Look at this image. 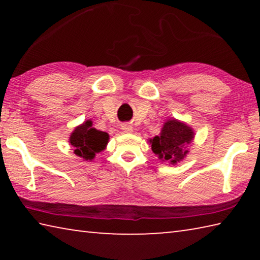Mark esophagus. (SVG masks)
Listing matches in <instances>:
<instances>
[{"mask_svg":"<svg viewBox=\"0 0 260 260\" xmlns=\"http://www.w3.org/2000/svg\"><path fill=\"white\" fill-rule=\"evenodd\" d=\"M121 129L125 132V133H132L133 132V127L128 124H122L121 125Z\"/></svg>","mask_w":260,"mask_h":260,"instance_id":"34e87169","label":"esophagus"}]
</instances>
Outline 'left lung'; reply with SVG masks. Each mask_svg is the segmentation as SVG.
Instances as JSON below:
<instances>
[{"instance_id":"left-lung-1","label":"left lung","mask_w":260,"mask_h":260,"mask_svg":"<svg viewBox=\"0 0 260 260\" xmlns=\"http://www.w3.org/2000/svg\"><path fill=\"white\" fill-rule=\"evenodd\" d=\"M193 138L195 133L190 126L175 118H170L162 125L159 135L149 139V144L161 161L175 165L187 157L188 146Z\"/></svg>"}]
</instances>
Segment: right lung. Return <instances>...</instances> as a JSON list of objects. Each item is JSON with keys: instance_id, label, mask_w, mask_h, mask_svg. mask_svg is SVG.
I'll return each instance as SVG.
<instances>
[{"instance_id": "1", "label": "right lung", "mask_w": 260, "mask_h": 260, "mask_svg": "<svg viewBox=\"0 0 260 260\" xmlns=\"http://www.w3.org/2000/svg\"><path fill=\"white\" fill-rule=\"evenodd\" d=\"M109 139L108 133L96 129L91 120H86L73 129L69 138V143L74 149V155L83 160L90 161L94 159L96 153L107 148Z\"/></svg>"}]
</instances>
